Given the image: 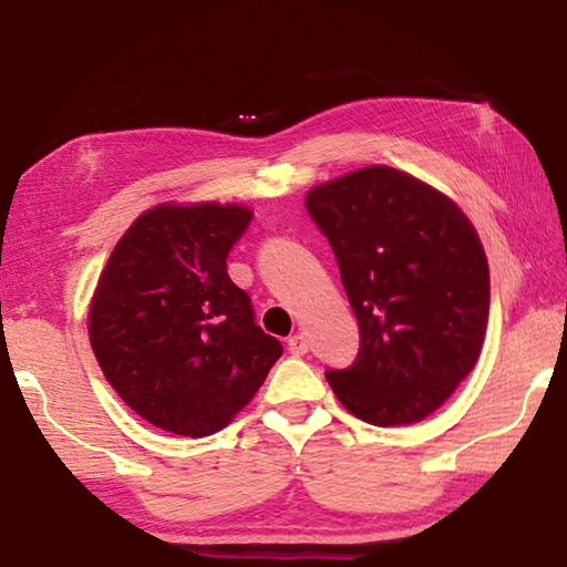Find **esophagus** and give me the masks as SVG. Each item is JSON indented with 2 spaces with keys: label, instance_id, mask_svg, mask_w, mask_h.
<instances>
[{
  "label": "esophagus",
  "instance_id": "obj_1",
  "mask_svg": "<svg viewBox=\"0 0 567 567\" xmlns=\"http://www.w3.org/2000/svg\"><path fill=\"white\" fill-rule=\"evenodd\" d=\"M287 350H290V354H295V358H300V354L310 350V342H307L302 332H297V334H292L290 340H287Z\"/></svg>",
  "mask_w": 567,
  "mask_h": 567
}]
</instances>
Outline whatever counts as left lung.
<instances>
[{"mask_svg": "<svg viewBox=\"0 0 567 567\" xmlns=\"http://www.w3.org/2000/svg\"><path fill=\"white\" fill-rule=\"evenodd\" d=\"M307 213L328 237L360 328L350 368L330 388L370 425H410L475 368L491 310V272L453 199L385 165L315 187Z\"/></svg>", "mask_w": 567, "mask_h": 567, "instance_id": "left-lung-1", "label": "left lung"}]
</instances>
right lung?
Returning <instances> with one entry per match:
<instances>
[{
	"label": "right lung",
	"instance_id": "1",
	"mask_svg": "<svg viewBox=\"0 0 567 567\" xmlns=\"http://www.w3.org/2000/svg\"><path fill=\"white\" fill-rule=\"evenodd\" d=\"M252 219L239 205H159L112 249L90 342L127 405L167 433L205 437L243 410L282 344L255 322L227 255Z\"/></svg>",
	"mask_w": 567,
	"mask_h": 567
}]
</instances>
